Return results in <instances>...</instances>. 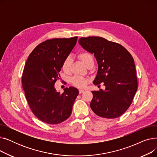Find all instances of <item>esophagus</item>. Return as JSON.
Instances as JSON below:
<instances>
[{"label": "esophagus", "mask_w": 157, "mask_h": 157, "mask_svg": "<svg viewBox=\"0 0 157 157\" xmlns=\"http://www.w3.org/2000/svg\"><path fill=\"white\" fill-rule=\"evenodd\" d=\"M85 92V90H82V89H80L79 90V94H82V93H83Z\"/></svg>", "instance_id": "1"}]
</instances>
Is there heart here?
<instances>
[{"mask_svg":"<svg viewBox=\"0 0 157 157\" xmlns=\"http://www.w3.org/2000/svg\"><path fill=\"white\" fill-rule=\"evenodd\" d=\"M79 58L83 62V63L86 66V65L93 60L92 55L88 52H82L79 55ZM72 63V59L71 57H67L66 59L62 65V69L63 70L67 72L70 71L71 65ZM88 82V80L86 78H85L81 76H75L72 79V84L78 88H83L85 87Z\"/></svg>","mask_w":157,"mask_h":157,"instance_id":"obj_1","label":"heart"}]
</instances>
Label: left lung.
I'll return each instance as SVG.
<instances>
[{
  "label": "left lung",
  "instance_id": "8db88e82",
  "mask_svg": "<svg viewBox=\"0 0 157 157\" xmlns=\"http://www.w3.org/2000/svg\"><path fill=\"white\" fill-rule=\"evenodd\" d=\"M78 43L96 59L98 69L93 83H104L105 87L92 91L90 108L102 118L120 117L129 108L137 90L134 59L124 47L102 37H82Z\"/></svg>",
  "mask_w": 157,
  "mask_h": 157
}]
</instances>
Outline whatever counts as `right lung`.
I'll use <instances>...</instances> for the list:
<instances>
[{
    "label": "right lung",
    "instance_id": "obj_1",
    "mask_svg": "<svg viewBox=\"0 0 157 157\" xmlns=\"http://www.w3.org/2000/svg\"><path fill=\"white\" fill-rule=\"evenodd\" d=\"M77 39L78 37L47 40L36 46L25 65L22 86L27 101L35 116L48 124L67 120L79 94L73 86L64 88L62 94L54 86Z\"/></svg>",
    "mask_w": 157,
    "mask_h": 157
}]
</instances>
